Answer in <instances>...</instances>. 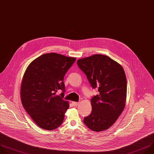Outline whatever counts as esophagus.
Instances as JSON below:
<instances>
[{
    "label": "esophagus",
    "mask_w": 154,
    "mask_h": 154,
    "mask_svg": "<svg viewBox=\"0 0 154 154\" xmlns=\"http://www.w3.org/2000/svg\"><path fill=\"white\" fill-rule=\"evenodd\" d=\"M79 103H78V102H75V101L72 102V104L73 106H77L79 105Z\"/></svg>",
    "instance_id": "1"
}]
</instances>
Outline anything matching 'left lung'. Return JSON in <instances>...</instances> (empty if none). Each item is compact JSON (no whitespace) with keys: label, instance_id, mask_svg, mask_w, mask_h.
Here are the masks:
<instances>
[{"label":"left lung","instance_id":"obj_1","mask_svg":"<svg viewBox=\"0 0 154 154\" xmlns=\"http://www.w3.org/2000/svg\"><path fill=\"white\" fill-rule=\"evenodd\" d=\"M94 88L99 94L91 99V113L84 118V124L94 132L110 128L123 111L127 96L125 70L115 60L103 54H94L77 60Z\"/></svg>","mask_w":154,"mask_h":154}]
</instances>
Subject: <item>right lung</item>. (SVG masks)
I'll return each instance as SVG.
<instances>
[{
	"instance_id": "right-lung-1",
	"label": "right lung",
	"mask_w": 154,
	"mask_h": 154,
	"mask_svg": "<svg viewBox=\"0 0 154 154\" xmlns=\"http://www.w3.org/2000/svg\"><path fill=\"white\" fill-rule=\"evenodd\" d=\"M76 59L51 53L40 56L27 67L20 87L23 107L41 128L51 131L63 123L69 101L63 99L64 76ZM63 90L60 96L57 92Z\"/></svg>"
}]
</instances>
